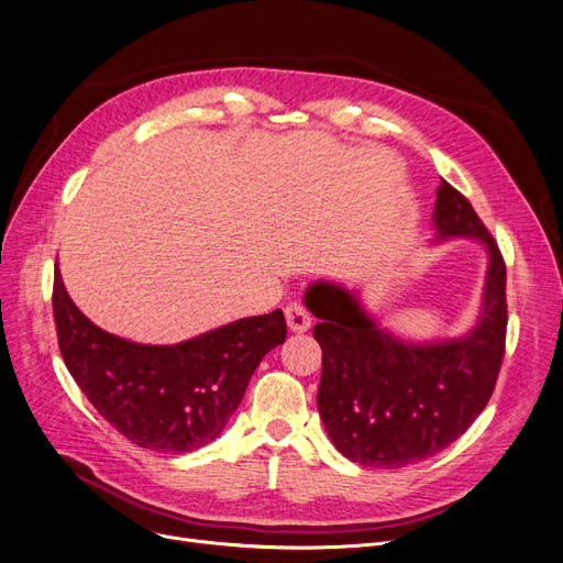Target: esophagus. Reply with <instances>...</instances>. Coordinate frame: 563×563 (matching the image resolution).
Returning a JSON list of instances; mask_svg holds the SVG:
<instances>
[{
    "label": "esophagus",
    "mask_w": 563,
    "mask_h": 563,
    "mask_svg": "<svg viewBox=\"0 0 563 563\" xmlns=\"http://www.w3.org/2000/svg\"><path fill=\"white\" fill-rule=\"evenodd\" d=\"M284 313H286V323L290 332H307L311 328V313L307 311L305 305L288 302Z\"/></svg>",
    "instance_id": "1"
}]
</instances>
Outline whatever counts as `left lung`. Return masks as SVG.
Returning a JSON list of instances; mask_svg holds the SVG:
<instances>
[{"mask_svg": "<svg viewBox=\"0 0 563 563\" xmlns=\"http://www.w3.org/2000/svg\"><path fill=\"white\" fill-rule=\"evenodd\" d=\"M438 240L476 238L488 252L476 325L459 339L412 343L373 320L357 296L320 279L305 292L323 347L318 410L332 444L364 467L396 470L459 440L493 396L506 341V265L472 203L438 187Z\"/></svg>", "mask_w": 563, "mask_h": 563, "instance_id": "obj_1", "label": "left lung"}]
</instances>
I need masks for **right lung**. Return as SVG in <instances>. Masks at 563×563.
I'll use <instances>...</instances> for the list:
<instances>
[{
    "mask_svg": "<svg viewBox=\"0 0 563 563\" xmlns=\"http://www.w3.org/2000/svg\"><path fill=\"white\" fill-rule=\"evenodd\" d=\"M57 339L70 376L119 433L151 451L187 453L216 440L261 360L284 343L282 309L176 345H144L100 330L55 273Z\"/></svg>",
    "mask_w": 563,
    "mask_h": 563,
    "instance_id": "right-lung-1",
    "label": "right lung"
}]
</instances>
